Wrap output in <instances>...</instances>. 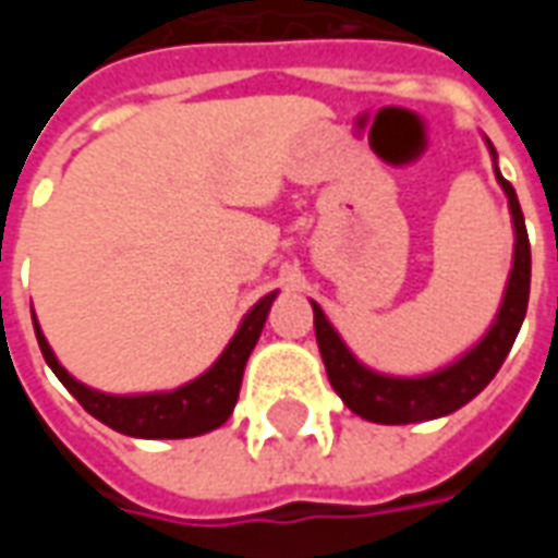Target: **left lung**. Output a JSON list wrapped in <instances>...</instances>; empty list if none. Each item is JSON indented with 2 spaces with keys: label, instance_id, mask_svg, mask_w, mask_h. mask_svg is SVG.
Wrapping results in <instances>:
<instances>
[{
  "label": "left lung",
  "instance_id": "obj_1",
  "mask_svg": "<svg viewBox=\"0 0 558 558\" xmlns=\"http://www.w3.org/2000/svg\"><path fill=\"white\" fill-rule=\"evenodd\" d=\"M499 184L505 187L508 206L514 215V268L508 278L502 311L487 331V338L457 364L445 367L439 374L421 376V379H391V376L374 374L352 359L350 350L343 347V340L338 338V331L328 326L319 304H314L316 343H319L323 362H326L328 383L355 415L376 421V424H412V421L439 418V415H448V412L469 403L502 367L505 355L511 350L517 331L523 326V316H526L532 251H529L526 223H523V211L517 203L514 187H511V182H505L502 175H499Z\"/></svg>",
  "mask_w": 558,
  "mask_h": 558
}]
</instances>
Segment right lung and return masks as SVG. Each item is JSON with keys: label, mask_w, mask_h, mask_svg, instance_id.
I'll list each match as a JSON object with an SVG mask.
<instances>
[{"label": "right lung", "mask_w": 558, "mask_h": 558, "mask_svg": "<svg viewBox=\"0 0 558 558\" xmlns=\"http://www.w3.org/2000/svg\"><path fill=\"white\" fill-rule=\"evenodd\" d=\"M275 302V292L266 295L263 302L254 304V311L244 316L242 328L235 331L230 347L223 350L215 367L194 379L191 386H182L170 395H143V398H113L101 395L92 388L80 386L77 379L65 374V367L56 362V355L47 347L41 328L35 326L38 347L44 359L53 367V374L62 379V386L80 400V407L104 421L107 427L125 433V436H140V439H187L220 427L232 415V407L239 400L242 388V374L247 355L256 347V338L266 326L268 307Z\"/></svg>", "instance_id": "obj_1"}]
</instances>
